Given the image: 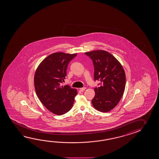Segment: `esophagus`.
I'll return each mask as SVG.
<instances>
[{
	"instance_id": "1",
	"label": "esophagus",
	"mask_w": 159,
	"mask_h": 159,
	"mask_svg": "<svg viewBox=\"0 0 159 159\" xmlns=\"http://www.w3.org/2000/svg\"><path fill=\"white\" fill-rule=\"evenodd\" d=\"M86 89V87H84V88H81L80 89V91H84Z\"/></svg>"
}]
</instances>
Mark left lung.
<instances>
[{"label": "left lung", "mask_w": 159, "mask_h": 159, "mask_svg": "<svg viewBox=\"0 0 159 159\" xmlns=\"http://www.w3.org/2000/svg\"><path fill=\"white\" fill-rule=\"evenodd\" d=\"M84 54L92 60L94 81H100V86L94 88L92 105L97 110L107 112L116 107L123 96L125 70L119 61L108 52L97 50Z\"/></svg>", "instance_id": "left-lung-1"}]
</instances>
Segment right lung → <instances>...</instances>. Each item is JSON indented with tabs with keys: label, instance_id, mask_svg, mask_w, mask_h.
Segmentation results:
<instances>
[{
	"label": "right lung",
	"instance_id": "add662e5",
	"mask_svg": "<svg viewBox=\"0 0 159 159\" xmlns=\"http://www.w3.org/2000/svg\"><path fill=\"white\" fill-rule=\"evenodd\" d=\"M77 54L57 52L50 54L41 62L35 71V92L41 102L52 113L62 115L72 107L77 89L61 86L67 75L68 63Z\"/></svg>",
	"mask_w": 159,
	"mask_h": 159
}]
</instances>
